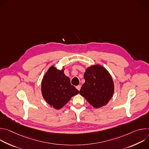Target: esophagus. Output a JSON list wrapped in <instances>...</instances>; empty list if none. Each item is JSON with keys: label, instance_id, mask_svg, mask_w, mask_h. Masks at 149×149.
I'll list each match as a JSON object with an SVG mask.
<instances>
[{"label": "esophagus", "instance_id": "1", "mask_svg": "<svg viewBox=\"0 0 149 149\" xmlns=\"http://www.w3.org/2000/svg\"><path fill=\"white\" fill-rule=\"evenodd\" d=\"M76 88H77L78 91H79L80 89H81V86H76Z\"/></svg>", "mask_w": 149, "mask_h": 149}]
</instances>
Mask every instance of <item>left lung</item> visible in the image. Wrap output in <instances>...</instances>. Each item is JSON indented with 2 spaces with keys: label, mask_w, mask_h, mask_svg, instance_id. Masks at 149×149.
<instances>
[{
  "label": "left lung",
  "mask_w": 149,
  "mask_h": 149,
  "mask_svg": "<svg viewBox=\"0 0 149 149\" xmlns=\"http://www.w3.org/2000/svg\"><path fill=\"white\" fill-rule=\"evenodd\" d=\"M84 77L86 82L79 94L96 109L105 105L113 97L114 90L108 71L101 65H93L87 68Z\"/></svg>",
  "instance_id": "left-lung-1"
}]
</instances>
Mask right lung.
I'll use <instances>...</instances> for the list:
<instances>
[{"label":"right lung","instance_id":"1","mask_svg":"<svg viewBox=\"0 0 149 149\" xmlns=\"http://www.w3.org/2000/svg\"><path fill=\"white\" fill-rule=\"evenodd\" d=\"M42 94L45 101L59 110L63 107L79 91L71 84L70 79L63 72L51 66L45 74L41 84Z\"/></svg>","mask_w":149,"mask_h":149}]
</instances>
